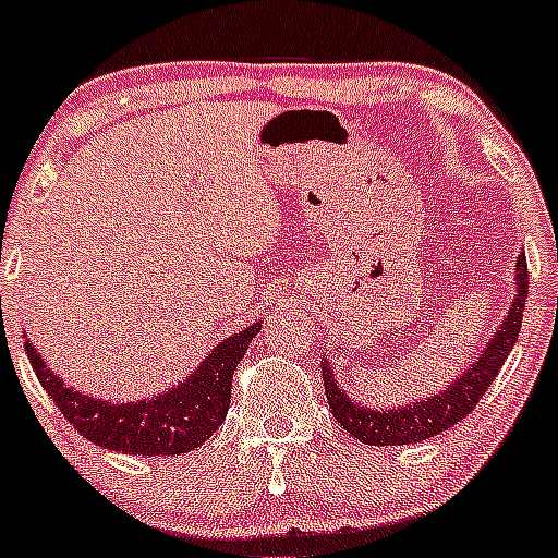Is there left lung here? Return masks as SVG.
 I'll use <instances>...</instances> for the list:
<instances>
[{"label": "left lung", "mask_w": 558, "mask_h": 558, "mask_svg": "<svg viewBox=\"0 0 558 558\" xmlns=\"http://www.w3.org/2000/svg\"><path fill=\"white\" fill-rule=\"evenodd\" d=\"M513 284H517V295H513L511 308H508L506 319L497 325L489 343L473 356L465 373H460L447 388H441V391H436L428 399L407 401V404H397L391 410L364 407L362 401L351 399L343 391L332 369V362L322 356V377H325V391L335 423L343 425L353 439H359L362 445L388 447L430 439V436L449 430L454 423L463 421L476 407V401L484 397L489 383L500 373L502 362H506L519 338L521 314H524L526 292H530V274H526L524 253L517 257Z\"/></svg>", "instance_id": "8db88e82"}]
</instances>
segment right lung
Masks as SVG:
<instances>
[{
	"mask_svg": "<svg viewBox=\"0 0 558 558\" xmlns=\"http://www.w3.org/2000/svg\"><path fill=\"white\" fill-rule=\"evenodd\" d=\"M260 327L263 322H253L229 335L178 386L135 401H111L76 391L52 373L32 340H26V353L47 397L85 439L113 452L172 458L196 449L223 425L231 404L233 369Z\"/></svg>",
	"mask_w": 558,
	"mask_h": 558,
	"instance_id": "right-lung-1",
	"label": "right lung"
}]
</instances>
